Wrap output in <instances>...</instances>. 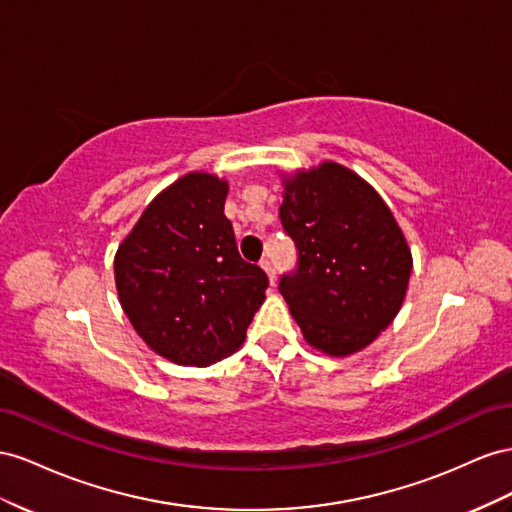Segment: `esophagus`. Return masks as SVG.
<instances>
[{"label":"esophagus","mask_w":512,"mask_h":512,"mask_svg":"<svg viewBox=\"0 0 512 512\" xmlns=\"http://www.w3.org/2000/svg\"><path fill=\"white\" fill-rule=\"evenodd\" d=\"M259 266L264 268V272L268 274V281H270V285H274V281H276V270H274L272 259H270V257H264V259H261V264H259Z\"/></svg>","instance_id":"esophagus-1"}]
</instances>
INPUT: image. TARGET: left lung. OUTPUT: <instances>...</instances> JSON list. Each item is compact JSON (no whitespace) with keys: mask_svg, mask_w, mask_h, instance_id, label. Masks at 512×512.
I'll use <instances>...</instances> for the list:
<instances>
[{"mask_svg":"<svg viewBox=\"0 0 512 512\" xmlns=\"http://www.w3.org/2000/svg\"><path fill=\"white\" fill-rule=\"evenodd\" d=\"M281 223L298 270L281 279L304 341L345 358L369 347L401 311L412 251L386 201L334 160L283 173Z\"/></svg>","mask_w":512,"mask_h":512,"instance_id":"obj_1","label":"left lung"}]
</instances>
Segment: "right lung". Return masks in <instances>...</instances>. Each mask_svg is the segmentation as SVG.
<instances>
[{
	"instance_id": "obj_1",
	"label": "right lung",
	"mask_w": 512,
	"mask_h": 512,
	"mask_svg": "<svg viewBox=\"0 0 512 512\" xmlns=\"http://www.w3.org/2000/svg\"><path fill=\"white\" fill-rule=\"evenodd\" d=\"M227 180L191 171L143 210L113 259L115 289L152 352L208 367L246 339L268 276L240 257L225 216Z\"/></svg>"
}]
</instances>
